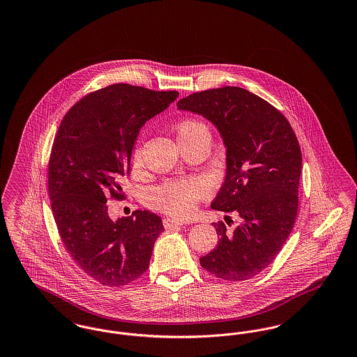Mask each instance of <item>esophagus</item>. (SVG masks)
Wrapping results in <instances>:
<instances>
[{
    "label": "esophagus",
    "instance_id": "34e87169",
    "mask_svg": "<svg viewBox=\"0 0 357 357\" xmlns=\"http://www.w3.org/2000/svg\"><path fill=\"white\" fill-rule=\"evenodd\" d=\"M163 225H165V227L170 229V227H174V226H185V225H186V222L181 221V220H171V218H165V220H163Z\"/></svg>",
    "mask_w": 357,
    "mask_h": 357
}]
</instances>
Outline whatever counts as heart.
I'll return each mask as SVG.
<instances>
[{
    "mask_svg": "<svg viewBox=\"0 0 357 357\" xmlns=\"http://www.w3.org/2000/svg\"><path fill=\"white\" fill-rule=\"evenodd\" d=\"M175 134L181 147L188 144L210 142L208 127L202 120L187 119L179 120L174 126ZM142 142L137 140L132 151L130 163L132 170H137L142 166ZM210 195V186L201 178H186L167 181L156 187L151 194V204L156 208L166 211L174 215H187L194 211L195 206Z\"/></svg>",
    "mask_w": 357,
    "mask_h": 357,
    "instance_id": "heart-1",
    "label": "heart"
}]
</instances>
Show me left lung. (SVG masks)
I'll list each match as a JSON object with an SVG mask.
<instances>
[{"label":"left lung","instance_id":"1","mask_svg":"<svg viewBox=\"0 0 357 357\" xmlns=\"http://www.w3.org/2000/svg\"><path fill=\"white\" fill-rule=\"evenodd\" d=\"M178 108L220 131L226 176L211 207L241 218L234 231L213 223L218 246L201 257V266L222 280H249L272 264L294 226L303 166L297 136L272 104L239 86L195 92Z\"/></svg>","mask_w":357,"mask_h":357}]
</instances>
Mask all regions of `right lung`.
Returning <instances> with one entry per match:
<instances>
[{
  "mask_svg": "<svg viewBox=\"0 0 357 357\" xmlns=\"http://www.w3.org/2000/svg\"><path fill=\"white\" fill-rule=\"evenodd\" d=\"M178 95L108 85L76 102L54 136L48 192L57 230L76 265L102 285H127L149 269L160 217L136 210L112 221L107 201L124 199L121 182L139 130Z\"/></svg>",
  "mask_w": 357,
  "mask_h": 357,
  "instance_id": "obj_1",
  "label": "right lung"
}]
</instances>
